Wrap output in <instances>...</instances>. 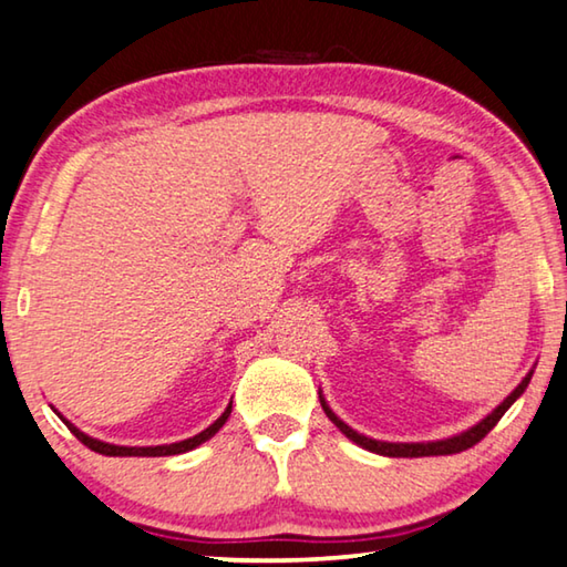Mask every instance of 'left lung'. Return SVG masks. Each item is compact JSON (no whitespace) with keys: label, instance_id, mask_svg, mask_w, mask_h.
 <instances>
[{"label":"left lung","instance_id":"8db88e82","mask_svg":"<svg viewBox=\"0 0 567 567\" xmlns=\"http://www.w3.org/2000/svg\"><path fill=\"white\" fill-rule=\"evenodd\" d=\"M533 371L535 369L527 371L523 382H519L513 389V392H509L503 399V402H499L495 410L485 416V420H480L475 426H470V430H465V432L452 434V437H447V440H434V442H382V440H371V437H367V434L351 430V426L344 420H339V416L333 414V410L327 404V399H323V394H321V389H319V402H321L323 412H327L329 420L339 426V432L347 434V437L354 442V444H359L361 450H369V452H374V454H384V457H437V454L465 452V450L472 447V444H477L482 437H485V434L493 430V426L499 420H503V414L509 410V406H513L517 399L523 396V392H525L527 384H530V379H533Z\"/></svg>","mask_w":567,"mask_h":567}]
</instances>
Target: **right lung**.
Wrapping results in <instances>:
<instances>
[{"instance_id": "obj_1", "label": "right lung", "mask_w": 567, "mask_h": 567, "mask_svg": "<svg viewBox=\"0 0 567 567\" xmlns=\"http://www.w3.org/2000/svg\"><path fill=\"white\" fill-rule=\"evenodd\" d=\"M230 406H234V402H230L228 406H226V412H223L216 422H213L210 426H206V430L203 432H198L196 437H188V440H181V442H173V444H157V447H120V444H110V442H102V440H95V437H90V434H85V432H80L78 426H74L72 422H68L64 420V416L58 412V416L60 420L70 426V432L74 434V437H78L82 444H85V447H90L92 452H100V454H105V457H168V454H183V452H190V450H196L198 444H203V442H208L213 434H216L223 424H226V420L230 416Z\"/></svg>"}]
</instances>
